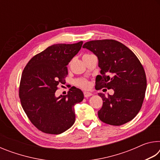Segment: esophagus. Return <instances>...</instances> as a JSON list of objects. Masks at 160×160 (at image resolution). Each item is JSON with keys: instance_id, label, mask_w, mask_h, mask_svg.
Returning <instances> with one entry per match:
<instances>
[{"instance_id": "esophagus-1", "label": "esophagus", "mask_w": 160, "mask_h": 160, "mask_svg": "<svg viewBox=\"0 0 160 160\" xmlns=\"http://www.w3.org/2000/svg\"><path fill=\"white\" fill-rule=\"evenodd\" d=\"M92 95V94L89 92H84V96H85V97H89Z\"/></svg>"}]
</instances>
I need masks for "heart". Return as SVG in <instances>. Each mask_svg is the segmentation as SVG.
<instances>
[{
	"label": "heart",
	"mask_w": 160,
	"mask_h": 160,
	"mask_svg": "<svg viewBox=\"0 0 160 160\" xmlns=\"http://www.w3.org/2000/svg\"><path fill=\"white\" fill-rule=\"evenodd\" d=\"M89 56L88 54H86L84 56ZM75 85L79 87V88H82V89H87L89 87V82L86 79H84V78H80V79H77L75 80Z\"/></svg>",
	"instance_id": "b5f03b06"
}]
</instances>
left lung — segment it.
Returning <instances> with one entry per match:
<instances>
[{
  "mask_svg": "<svg viewBox=\"0 0 160 160\" xmlns=\"http://www.w3.org/2000/svg\"><path fill=\"white\" fill-rule=\"evenodd\" d=\"M82 47L98 58L101 75L96 78V90L114 91L108 97L98 93L103 100L99 118L112 126L132 120L141 109L147 88L145 72L139 59L122 43L113 39L93 40Z\"/></svg>",
  "mask_w": 160,
  "mask_h": 160,
  "instance_id": "obj_1",
  "label": "left lung"
}]
</instances>
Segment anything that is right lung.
Returning a JSON list of instances; mask_svg holds the SVG:
<instances>
[{
  "mask_svg": "<svg viewBox=\"0 0 160 160\" xmlns=\"http://www.w3.org/2000/svg\"><path fill=\"white\" fill-rule=\"evenodd\" d=\"M82 42L57 44L33 56L22 73L19 97L31 123L48 134H60L75 122V104L84 98L80 89L72 87L65 96L55 97L58 85L64 84L67 65L80 50Z\"/></svg>",
  "mask_w": 160,
  "mask_h": 160,
  "instance_id": "add662e5",
  "label": "right lung"
}]
</instances>
